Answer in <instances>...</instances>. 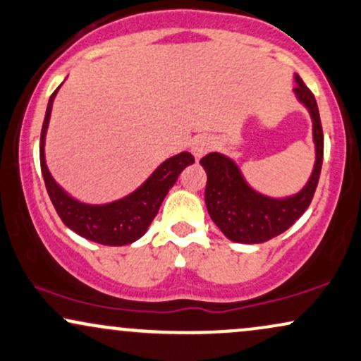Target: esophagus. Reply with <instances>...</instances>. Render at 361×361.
Listing matches in <instances>:
<instances>
[{"mask_svg":"<svg viewBox=\"0 0 361 361\" xmlns=\"http://www.w3.org/2000/svg\"><path fill=\"white\" fill-rule=\"evenodd\" d=\"M212 147V139L207 137V136H198L193 139L192 142V153L197 159L202 158V156H205L208 151H210Z\"/></svg>","mask_w":361,"mask_h":361,"instance_id":"esophagus-1","label":"esophagus"}]
</instances>
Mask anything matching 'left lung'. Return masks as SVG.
Segmentation results:
<instances>
[{"label":"left lung","mask_w":361,"mask_h":361,"mask_svg":"<svg viewBox=\"0 0 361 361\" xmlns=\"http://www.w3.org/2000/svg\"><path fill=\"white\" fill-rule=\"evenodd\" d=\"M294 79L298 84L294 87L296 97L305 104L311 114L312 137L316 145L314 169L301 192L282 200L269 198L245 183L240 169L227 156L210 153L200 159V164L207 171V210L216 227L232 242L262 244L281 235L305 214L314 197L323 164V128L314 95L301 77L296 75Z\"/></svg>","instance_id":"obj_1"}]
</instances>
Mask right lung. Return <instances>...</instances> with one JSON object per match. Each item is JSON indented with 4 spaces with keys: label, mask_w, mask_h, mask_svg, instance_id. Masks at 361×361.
<instances>
[{
    "label": "right lung",
    "mask_w": 361,
    "mask_h": 361,
    "mask_svg": "<svg viewBox=\"0 0 361 361\" xmlns=\"http://www.w3.org/2000/svg\"><path fill=\"white\" fill-rule=\"evenodd\" d=\"M56 90L50 95L40 137L42 175L56 214L68 228H72L73 232L87 240L97 242L102 245L133 244L139 237L145 235L169 188L176 183L180 173L188 164L195 163V158L185 151V153L166 159L156 168L153 175L147 178L136 192L117 200V202L106 203V205H87V203L77 202L55 183L45 163V134Z\"/></svg>",
    "instance_id": "obj_1"
}]
</instances>
